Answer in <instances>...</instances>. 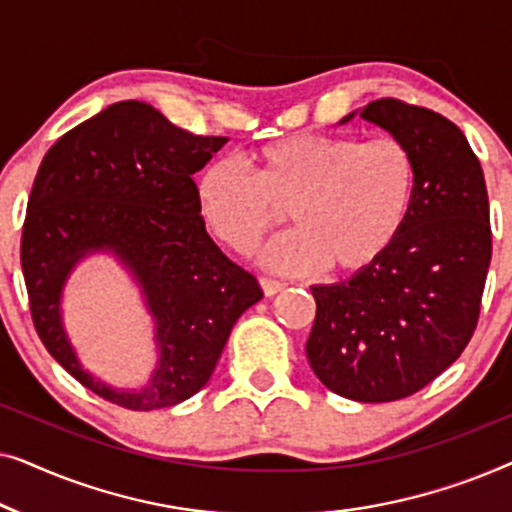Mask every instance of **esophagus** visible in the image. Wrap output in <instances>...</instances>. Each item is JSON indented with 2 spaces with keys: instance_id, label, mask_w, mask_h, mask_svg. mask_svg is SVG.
Listing matches in <instances>:
<instances>
[{
  "instance_id": "esophagus-1",
  "label": "esophagus",
  "mask_w": 512,
  "mask_h": 512,
  "mask_svg": "<svg viewBox=\"0 0 512 512\" xmlns=\"http://www.w3.org/2000/svg\"><path fill=\"white\" fill-rule=\"evenodd\" d=\"M261 286H263L265 296H277L279 291L286 289L284 282H277V279H270V277H261Z\"/></svg>"
}]
</instances>
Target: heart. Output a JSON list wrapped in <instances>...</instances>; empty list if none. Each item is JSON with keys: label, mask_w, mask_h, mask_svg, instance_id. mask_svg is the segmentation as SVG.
Listing matches in <instances>:
<instances>
[{"label": "heart", "mask_w": 512, "mask_h": 512, "mask_svg": "<svg viewBox=\"0 0 512 512\" xmlns=\"http://www.w3.org/2000/svg\"><path fill=\"white\" fill-rule=\"evenodd\" d=\"M256 172L214 160L200 172L202 219L237 254H251L284 219L293 230L263 249L265 268L312 275L331 265L361 275L401 240L417 195V163L401 139L298 135L254 153Z\"/></svg>", "instance_id": "heart-1"}]
</instances>
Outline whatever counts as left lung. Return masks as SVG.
Masks as SVG:
<instances>
[{"label": "left lung", "mask_w": 512, "mask_h": 512, "mask_svg": "<svg viewBox=\"0 0 512 512\" xmlns=\"http://www.w3.org/2000/svg\"><path fill=\"white\" fill-rule=\"evenodd\" d=\"M359 116L412 151L415 207L380 265L312 286L317 317L305 352L338 396L389 403L424 389L464 352L480 317L492 228L485 174L457 125L391 97Z\"/></svg>", "instance_id": "obj_1"}]
</instances>
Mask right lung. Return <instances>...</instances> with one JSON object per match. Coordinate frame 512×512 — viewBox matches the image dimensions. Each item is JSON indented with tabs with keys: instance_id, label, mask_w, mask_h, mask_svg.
I'll list each match as a JSON object with an SVG mask.
<instances>
[{
	"instance_id": "add662e5",
	"label": "right lung",
	"mask_w": 512,
	"mask_h": 512,
	"mask_svg": "<svg viewBox=\"0 0 512 512\" xmlns=\"http://www.w3.org/2000/svg\"><path fill=\"white\" fill-rule=\"evenodd\" d=\"M228 137L181 130L151 104L125 100L62 135L41 160L20 242L34 328L83 387L128 410L170 408L205 387L258 279L209 237L193 174ZM111 253L140 284L159 363L142 390H114L80 366L61 293L83 257Z\"/></svg>"
}]
</instances>
